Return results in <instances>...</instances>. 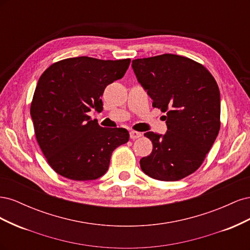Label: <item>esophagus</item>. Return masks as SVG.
Here are the masks:
<instances>
[{
  "label": "esophagus",
  "mask_w": 250,
  "mask_h": 250,
  "mask_svg": "<svg viewBox=\"0 0 250 250\" xmlns=\"http://www.w3.org/2000/svg\"><path fill=\"white\" fill-rule=\"evenodd\" d=\"M142 137V133L139 132V131H135V130H132L130 131V139L131 140H135V139H139Z\"/></svg>",
  "instance_id": "obj_1"
}]
</instances>
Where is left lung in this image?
Listing matches in <instances>:
<instances>
[{"instance_id": "1", "label": "left lung", "mask_w": 250, "mask_h": 250, "mask_svg": "<svg viewBox=\"0 0 250 250\" xmlns=\"http://www.w3.org/2000/svg\"><path fill=\"white\" fill-rule=\"evenodd\" d=\"M132 69L152 106L167 113V132L144 134L153 149L141 168L157 180L183 179L202 165L220 130L217 82L201 63L174 54L134 59Z\"/></svg>"}]
</instances>
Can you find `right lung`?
Segmentation results:
<instances>
[{
	"label": "right lung",
	"mask_w": 250,
	"mask_h": 250,
	"mask_svg": "<svg viewBox=\"0 0 250 250\" xmlns=\"http://www.w3.org/2000/svg\"><path fill=\"white\" fill-rule=\"evenodd\" d=\"M130 59L81 56L51 64L40 77L30 107L37 143L51 168L72 180L106 173L112 151L129 140L125 128L101 127L87 115L101 111L105 87L122 78Z\"/></svg>",
	"instance_id": "obj_1"
}]
</instances>
